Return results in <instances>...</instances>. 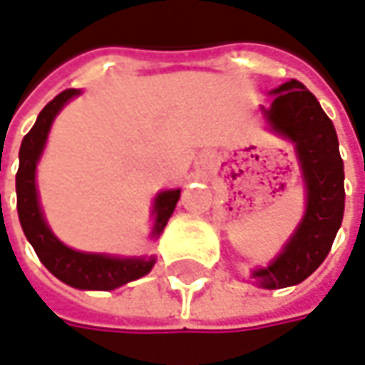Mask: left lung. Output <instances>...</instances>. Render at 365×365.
Wrapping results in <instances>:
<instances>
[{
	"mask_svg": "<svg viewBox=\"0 0 365 365\" xmlns=\"http://www.w3.org/2000/svg\"><path fill=\"white\" fill-rule=\"evenodd\" d=\"M276 98L261 113L269 129L294 144L303 171L307 207L282 252L252 278L263 288H286L309 278L324 263L345 211V169L332 120L315 96L297 79L272 91Z\"/></svg>",
	"mask_w": 365,
	"mask_h": 365,
	"instance_id": "8db88e82",
	"label": "left lung"
}]
</instances>
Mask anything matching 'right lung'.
Wrapping results in <instances>:
<instances>
[{"instance_id": "1", "label": "right lung", "mask_w": 365, "mask_h": 365, "mask_svg": "<svg viewBox=\"0 0 365 365\" xmlns=\"http://www.w3.org/2000/svg\"><path fill=\"white\" fill-rule=\"evenodd\" d=\"M79 93H81L79 89H66L58 93L39 113L33 129L24 135L20 144V152H18L20 165H18L16 173L18 219H20L26 240L35 249L39 261L58 280L79 290H113L127 282L146 276L156 259L154 257H113V255L68 249L53 236L50 225L46 223L41 207H39L37 185H35V169L41 158V152L46 148L51 123L56 115L62 110V106ZM180 194L182 190H165L154 198L152 238H158L160 232L165 230L169 217L175 211Z\"/></svg>"}]
</instances>
